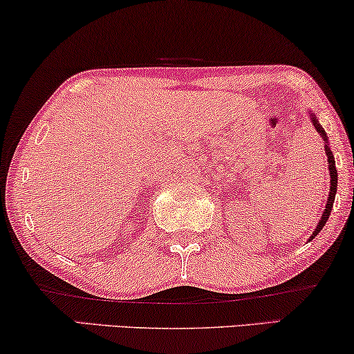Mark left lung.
<instances>
[{
  "label": "left lung",
  "instance_id": "1",
  "mask_svg": "<svg viewBox=\"0 0 354 354\" xmlns=\"http://www.w3.org/2000/svg\"><path fill=\"white\" fill-rule=\"evenodd\" d=\"M312 125L315 127V130L320 133V136H322L324 140V148H325V153H327V160H328V172H330V188H328V198H327V205H325V209L322 213V218L319 219V224L317 227H315V231L312 232L310 239H314L317 234L322 231V227L325 226V223L328 221L330 218V213H332V208H333V201H335V195H337V185H338V172H337V167H335V159H333V154L332 151H330V146H328V140H327V135H325L324 128L320 123L317 122V118H315L314 113H312Z\"/></svg>",
  "mask_w": 354,
  "mask_h": 354
}]
</instances>
